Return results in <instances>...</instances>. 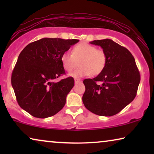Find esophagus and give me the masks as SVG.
I'll return each mask as SVG.
<instances>
[{"instance_id":"34e87169","label":"esophagus","mask_w":154,"mask_h":154,"mask_svg":"<svg viewBox=\"0 0 154 154\" xmlns=\"http://www.w3.org/2000/svg\"><path fill=\"white\" fill-rule=\"evenodd\" d=\"M81 82H82V80L81 79H75V83H81Z\"/></svg>"}]
</instances>
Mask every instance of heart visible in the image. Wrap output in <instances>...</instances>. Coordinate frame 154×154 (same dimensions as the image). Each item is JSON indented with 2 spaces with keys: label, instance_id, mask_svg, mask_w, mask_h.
Listing matches in <instances>:
<instances>
[{
  "label": "heart",
  "instance_id": "obj_1",
  "mask_svg": "<svg viewBox=\"0 0 154 154\" xmlns=\"http://www.w3.org/2000/svg\"><path fill=\"white\" fill-rule=\"evenodd\" d=\"M71 53L64 52L61 56V62L64 70L68 72H71L79 62L80 68L70 74L73 78L88 75L95 76L102 73L106 66V52L89 43L78 44L73 47Z\"/></svg>",
  "mask_w": 154,
  "mask_h": 154
}]
</instances>
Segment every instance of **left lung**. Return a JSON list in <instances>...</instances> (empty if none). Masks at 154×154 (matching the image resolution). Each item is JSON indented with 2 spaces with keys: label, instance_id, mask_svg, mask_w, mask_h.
Listing matches in <instances>:
<instances>
[{
  "label": "left lung",
  "instance_id": "1",
  "mask_svg": "<svg viewBox=\"0 0 154 154\" xmlns=\"http://www.w3.org/2000/svg\"><path fill=\"white\" fill-rule=\"evenodd\" d=\"M90 43L101 46L106 52V64L97 76L83 81L85 92L83 102L94 114L112 116L136 97L140 71L131 52L112 40H97Z\"/></svg>",
  "mask_w": 154,
  "mask_h": 154
}]
</instances>
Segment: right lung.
<instances>
[{"mask_svg": "<svg viewBox=\"0 0 154 154\" xmlns=\"http://www.w3.org/2000/svg\"><path fill=\"white\" fill-rule=\"evenodd\" d=\"M79 40L44 38L29 43L18 57L11 83L22 109L39 119L52 116L66 103L74 85L72 77L53 80L65 74L61 56Z\"/></svg>", "mask_w": 154, "mask_h": 154, "instance_id": "right-lung-1", "label": "right lung"}]
</instances>
